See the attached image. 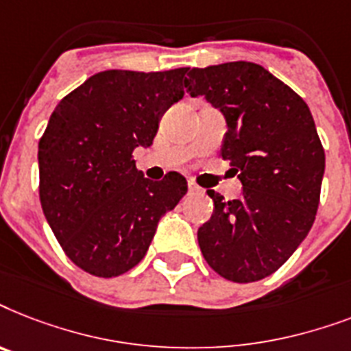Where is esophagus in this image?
Listing matches in <instances>:
<instances>
[{
    "label": "esophagus",
    "mask_w": 351,
    "mask_h": 351,
    "mask_svg": "<svg viewBox=\"0 0 351 351\" xmlns=\"http://www.w3.org/2000/svg\"><path fill=\"white\" fill-rule=\"evenodd\" d=\"M189 192L190 193H203V190L199 189L195 183H189Z\"/></svg>",
    "instance_id": "esophagus-1"
}]
</instances>
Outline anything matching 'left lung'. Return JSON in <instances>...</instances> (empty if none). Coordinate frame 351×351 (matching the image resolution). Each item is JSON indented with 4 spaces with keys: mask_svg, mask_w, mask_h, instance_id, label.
Wrapping results in <instances>:
<instances>
[{
    "mask_svg": "<svg viewBox=\"0 0 351 351\" xmlns=\"http://www.w3.org/2000/svg\"><path fill=\"white\" fill-rule=\"evenodd\" d=\"M184 86L226 119L221 158L243 184L234 201L208 190L214 214L197 230L199 248L224 279L261 281L287 263L315 221L324 148L312 112L250 61L192 69Z\"/></svg>",
    "mask_w": 351,
    "mask_h": 351,
    "instance_id": "left-lung-1",
    "label": "left lung"
}]
</instances>
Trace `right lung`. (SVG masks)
<instances>
[{
	"label": "right lung",
	"instance_id": "obj_1",
	"mask_svg": "<svg viewBox=\"0 0 351 351\" xmlns=\"http://www.w3.org/2000/svg\"><path fill=\"white\" fill-rule=\"evenodd\" d=\"M189 69L105 70L64 96L39 139V201L69 259L117 277L145 257L162 215L189 186L178 172L143 178L132 152L150 147L184 96Z\"/></svg>",
	"mask_w": 351,
	"mask_h": 351
}]
</instances>
